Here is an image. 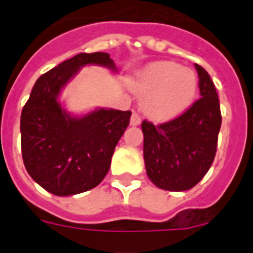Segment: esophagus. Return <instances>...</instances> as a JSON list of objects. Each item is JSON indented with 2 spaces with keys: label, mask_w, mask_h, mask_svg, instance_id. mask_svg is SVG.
Returning a JSON list of instances; mask_svg holds the SVG:
<instances>
[{
  "label": "esophagus",
  "mask_w": 253,
  "mask_h": 253,
  "mask_svg": "<svg viewBox=\"0 0 253 253\" xmlns=\"http://www.w3.org/2000/svg\"><path fill=\"white\" fill-rule=\"evenodd\" d=\"M140 122H142V119H140L139 114H137V113L131 114V118H130L131 126H137V125L140 124Z\"/></svg>",
  "instance_id": "esophagus-1"
}]
</instances>
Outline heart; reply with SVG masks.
<instances>
[{
  "mask_svg": "<svg viewBox=\"0 0 253 253\" xmlns=\"http://www.w3.org/2000/svg\"><path fill=\"white\" fill-rule=\"evenodd\" d=\"M130 88L142 100V109L156 122L175 119L191 106L198 93L199 78L193 69L172 60H158L139 69Z\"/></svg>",
  "mask_w": 253,
  "mask_h": 253,
  "instance_id": "b5f03b06",
  "label": "heart"
}]
</instances>
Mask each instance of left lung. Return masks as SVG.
Instances as JSON below:
<instances>
[{
  "label": "left lung",
  "mask_w": 253,
  "mask_h": 253,
  "mask_svg": "<svg viewBox=\"0 0 253 253\" xmlns=\"http://www.w3.org/2000/svg\"><path fill=\"white\" fill-rule=\"evenodd\" d=\"M200 99L175 119L160 125L143 120V154L149 180L160 189L185 191L209 171L222 125L215 86L202 66L195 64Z\"/></svg>",
  "instance_id": "1"
}]
</instances>
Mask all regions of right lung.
Wrapping results in <instances>:
<instances>
[{"label": "right lung", "mask_w": 253, "mask_h": 253, "mask_svg": "<svg viewBox=\"0 0 253 253\" xmlns=\"http://www.w3.org/2000/svg\"><path fill=\"white\" fill-rule=\"evenodd\" d=\"M87 64L116 69L107 53H80L40 76L21 111L26 171L43 189L58 196L84 193L104 180L116 144L130 122L129 110L99 109L75 118L62 109L60 90Z\"/></svg>", "instance_id": "1"}]
</instances>
